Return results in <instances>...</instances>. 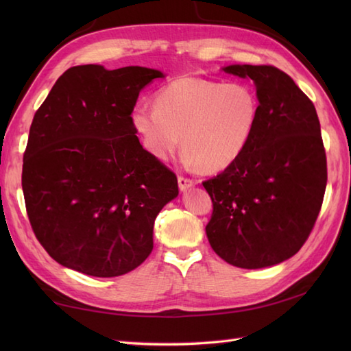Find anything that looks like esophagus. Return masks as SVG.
<instances>
[{
	"label": "esophagus",
	"mask_w": 351,
	"mask_h": 351,
	"mask_svg": "<svg viewBox=\"0 0 351 351\" xmlns=\"http://www.w3.org/2000/svg\"><path fill=\"white\" fill-rule=\"evenodd\" d=\"M178 185H180L181 191H185L195 185V181L190 180V178H185V176H178Z\"/></svg>",
	"instance_id": "obj_1"
}]
</instances>
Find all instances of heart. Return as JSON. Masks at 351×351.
<instances>
[{"label":"heart","instance_id":"heart-1","mask_svg":"<svg viewBox=\"0 0 351 351\" xmlns=\"http://www.w3.org/2000/svg\"><path fill=\"white\" fill-rule=\"evenodd\" d=\"M156 106L138 104L131 125L146 151L166 160L182 140L185 158L204 171L230 166L247 146L259 116L256 93L241 83L195 77L170 81Z\"/></svg>","mask_w":351,"mask_h":351}]
</instances>
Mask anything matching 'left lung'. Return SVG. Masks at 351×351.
Listing matches in <instances>:
<instances>
[{
	"label": "left lung",
	"mask_w": 351,
	"mask_h": 351,
	"mask_svg": "<svg viewBox=\"0 0 351 351\" xmlns=\"http://www.w3.org/2000/svg\"><path fill=\"white\" fill-rule=\"evenodd\" d=\"M253 80L259 116L238 158L204 187L213 200L205 228L228 264L264 268L295 255L322 210L326 151L314 104L274 66L223 68Z\"/></svg>",
	"instance_id": "1"
}]
</instances>
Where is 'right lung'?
Instances as JSON below:
<instances>
[{
	"label": "right lung",
	"mask_w": 351,
	"mask_h": 351,
	"mask_svg": "<svg viewBox=\"0 0 351 351\" xmlns=\"http://www.w3.org/2000/svg\"><path fill=\"white\" fill-rule=\"evenodd\" d=\"M160 71L73 66L29 126L22 190L29 225L52 259L95 278L151 255L154 221L178 196L176 175L149 154L131 113Z\"/></svg>",
	"instance_id": "1"
}]
</instances>
